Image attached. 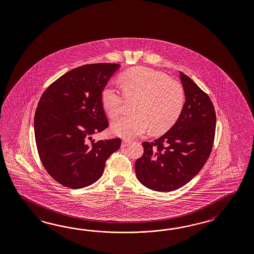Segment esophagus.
<instances>
[{
  "label": "esophagus",
  "instance_id": "esophagus-1",
  "mask_svg": "<svg viewBox=\"0 0 254 254\" xmlns=\"http://www.w3.org/2000/svg\"><path fill=\"white\" fill-rule=\"evenodd\" d=\"M130 143V141H128V140H124V141L122 142V147H127Z\"/></svg>",
  "mask_w": 254,
  "mask_h": 254
}]
</instances>
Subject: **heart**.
Wrapping results in <instances>:
<instances>
[{
  "label": "heart",
  "mask_w": 254,
  "mask_h": 254,
  "mask_svg": "<svg viewBox=\"0 0 254 254\" xmlns=\"http://www.w3.org/2000/svg\"><path fill=\"white\" fill-rule=\"evenodd\" d=\"M123 95L114 84L108 83L101 90V104L110 118L123 111L124 98L135 101L133 113L112 124L114 134L125 139L142 135L149 129L163 133L176 124L185 104L183 86L165 74L146 67H135L121 77Z\"/></svg>",
  "instance_id": "heart-1"
}]
</instances>
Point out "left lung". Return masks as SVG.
<instances>
[{
  "instance_id": "obj_1",
  "label": "left lung",
  "mask_w": 254,
  "mask_h": 254,
  "mask_svg": "<svg viewBox=\"0 0 254 254\" xmlns=\"http://www.w3.org/2000/svg\"><path fill=\"white\" fill-rule=\"evenodd\" d=\"M185 91L181 115L165 134L143 142L135 163L139 182L158 192L182 188L195 177L211 153L216 113L209 97L190 77L179 73Z\"/></svg>"
}]
</instances>
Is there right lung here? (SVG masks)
Masks as SVG:
<instances>
[{
    "mask_svg": "<svg viewBox=\"0 0 254 254\" xmlns=\"http://www.w3.org/2000/svg\"><path fill=\"white\" fill-rule=\"evenodd\" d=\"M120 67L112 63L78 66L42 95L34 121L37 151L45 169L64 187L79 189L97 182L106 160L121 147L120 138L89 142L109 125L101 90Z\"/></svg>",
    "mask_w": 254,
    "mask_h": 254,
    "instance_id": "add662e5",
    "label": "right lung"
}]
</instances>
